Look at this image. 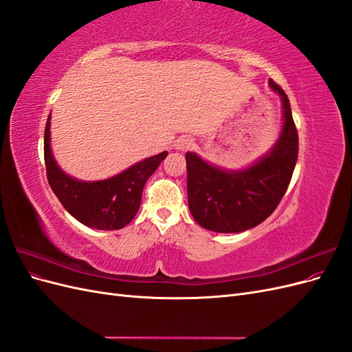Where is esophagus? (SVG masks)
<instances>
[{"mask_svg":"<svg viewBox=\"0 0 352 352\" xmlns=\"http://www.w3.org/2000/svg\"><path fill=\"white\" fill-rule=\"evenodd\" d=\"M175 145H176V150H179V151H188L189 148L192 146V141H190L189 138L184 136V138H179Z\"/></svg>","mask_w":352,"mask_h":352,"instance_id":"1","label":"esophagus"}]
</instances>
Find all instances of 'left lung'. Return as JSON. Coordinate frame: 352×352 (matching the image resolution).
Instances as JSON below:
<instances>
[{"label": "left lung", "mask_w": 352, "mask_h": 352, "mask_svg": "<svg viewBox=\"0 0 352 352\" xmlns=\"http://www.w3.org/2000/svg\"><path fill=\"white\" fill-rule=\"evenodd\" d=\"M282 100V131L270 151L245 168H221L186 153L188 204L195 221L219 233H238L260 225L278 207L298 158V133L286 94L272 79Z\"/></svg>", "instance_id": "left-lung-1"}]
</instances>
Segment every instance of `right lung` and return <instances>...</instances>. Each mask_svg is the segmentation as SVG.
Here are the masks:
<instances>
[{
  "mask_svg": "<svg viewBox=\"0 0 352 352\" xmlns=\"http://www.w3.org/2000/svg\"><path fill=\"white\" fill-rule=\"evenodd\" d=\"M51 113L45 124L44 157L51 189L70 214L82 225L98 230L122 229L133 220L141 206L146 180L167 151L148 157L104 180H80L63 172L51 151Z\"/></svg>",
  "mask_w": 352,
  "mask_h": 352,
  "instance_id": "add662e5",
  "label": "right lung"
}]
</instances>
